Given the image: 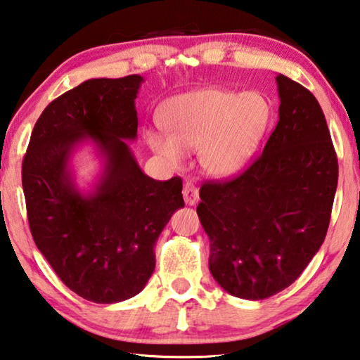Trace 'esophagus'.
Segmentation results:
<instances>
[{"instance_id": "34e87169", "label": "esophagus", "mask_w": 360, "mask_h": 360, "mask_svg": "<svg viewBox=\"0 0 360 360\" xmlns=\"http://www.w3.org/2000/svg\"><path fill=\"white\" fill-rule=\"evenodd\" d=\"M183 199H185L186 205H195L199 202V189L191 181H186L183 185Z\"/></svg>"}]
</instances>
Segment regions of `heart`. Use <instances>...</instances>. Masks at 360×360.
Returning <instances> with one entry per match:
<instances>
[{
  "label": "heart",
  "mask_w": 360,
  "mask_h": 360,
  "mask_svg": "<svg viewBox=\"0 0 360 360\" xmlns=\"http://www.w3.org/2000/svg\"><path fill=\"white\" fill-rule=\"evenodd\" d=\"M271 105L262 92L210 89L181 94L166 101L161 124L166 134L147 128L148 147L179 162L198 148L199 165L210 177L229 179L252 160L266 131Z\"/></svg>",
  "instance_id": "1"
}]
</instances>
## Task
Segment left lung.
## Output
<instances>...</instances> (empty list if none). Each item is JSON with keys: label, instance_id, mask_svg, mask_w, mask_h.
<instances>
[{"label": "left lung", "instance_id": "1", "mask_svg": "<svg viewBox=\"0 0 360 360\" xmlns=\"http://www.w3.org/2000/svg\"><path fill=\"white\" fill-rule=\"evenodd\" d=\"M279 122L263 153L238 177L200 188L210 273L241 300L290 287L326 236L338 162L314 94L277 75Z\"/></svg>", "mask_w": 360, "mask_h": 360}]
</instances>
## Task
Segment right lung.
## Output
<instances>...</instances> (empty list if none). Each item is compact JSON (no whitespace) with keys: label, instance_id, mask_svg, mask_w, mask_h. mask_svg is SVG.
Masks as SVG:
<instances>
[{"label":"right lung","instance_id":"obj_1","mask_svg":"<svg viewBox=\"0 0 360 360\" xmlns=\"http://www.w3.org/2000/svg\"><path fill=\"white\" fill-rule=\"evenodd\" d=\"M144 78H92L53 100L34 125L22 183L34 243L67 287L97 304L130 300L155 269V243L185 207L181 179L142 172L127 141ZM91 140L104 160L89 193L76 188L70 158Z\"/></svg>","mask_w":360,"mask_h":360}]
</instances>
